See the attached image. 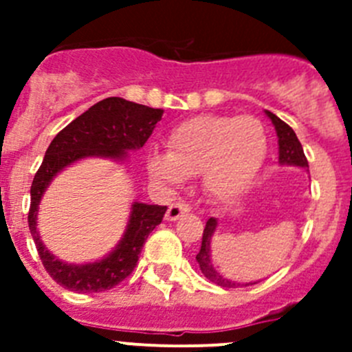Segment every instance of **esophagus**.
<instances>
[{"label":"esophagus","instance_id":"esophagus-1","mask_svg":"<svg viewBox=\"0 0 352 352\" xmlns=\"http://www.w3.org/2000/svg\"><path fill=\"white\" fill-rule=\"evenodd\" d=\"M190 211H192L190 204L183 203V201H178V203L170 204L169 210H167V213H166V219L167 220H178L179 217H183L185 213H190Z\"/></svg>","mask_w":352,"mask_h":352}]
</instances>
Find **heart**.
Segmentation results:
<instances>
[{"label": "heart", "instance_id": "b5f03b06", "mask_svg": "<svg viewBox=\"0 0 352 352\" xmlns=\"http://www.w3.org/2000/svg\"><path fill=\"white\" fill-rule=\"evenodd\" d=\"M169 151H151L148 170L166 185H179L201 174L206 194L229 201L252 185L268 153L263 121L252 114H203L170 132Z\"/></svg>", "mask_w": 352, "mask_h": 352}]
</instances>
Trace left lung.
<instances>
[{
  "label": "left lung",
  "mask_w": 352,
  "mask_h": 352,
  "mask_svg": "<svg viewBox=\"0 0 352 352\" xmlns=\"http://www.w3.org/2000/svg\"><path fill=\"white\" fill-rule=\"evenodd\" d=\"M266 114L272 118L273 125H275V130H276V135H278V160H280L282 164H291V166L309 167V162H307V157H305L303 153V148H301V142L298 141L294 130H292L285 121H282L280 118L275 116L273 113H270V111ZM214 227H217V220L214 219L208 220L203 232V245H201V250H199V254L195 256V259H197L199 268H201V272L204 273V276H206L208 280L220 285V287H236V285L239 284L223 278V276L214 270L213 263H211L210 243H211V236H213L214 232Z\"/></svg>",
  "instance_id": "obj_1"
}]
</instances>
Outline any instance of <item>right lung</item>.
Returning a JSON list of instances; mask_svg holds the SVG:
<instances>
[{
    "label": "right lung",
    "instance_id": "right-lung-1",
    "mask_svg": "<svg viewBox=\"0 0 352 352\" xmlns=\"http://www.w3.org/2000/svg\"><path fill=\"white\" fill-rule=\"evenodd\" d=\"M162 109L135 104L120 96H109L68 123L49 144L42 166L31 183L28 223L45 272L68 291L102 292L125 280L138 266L146 238L162 222L167 206L135 203L132 206L129 229L116 250L98 263L76 266L56 259L40 241L36 232V211L42 194L52 176L70 166L72 162L91 155L123 158L129 149L142 148L153 133L155 125L162 120Z\"/></svg>",
    "mask_w": 352,
    "mask_h": 352
}]
</instances>
